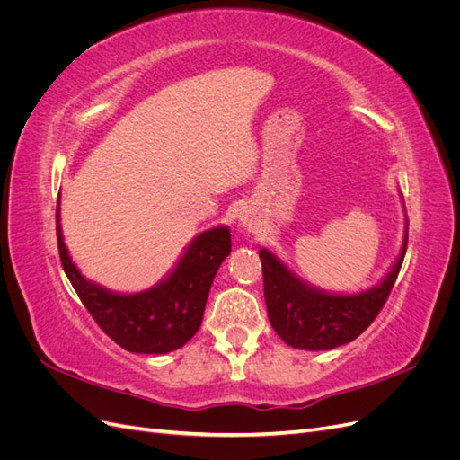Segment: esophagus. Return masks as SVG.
Instances as JSON below:
<instances>
[{
	"label": "esophagus",
	"mask_w": 460,
	"mask_h": 460,
	"mask_svg": "<svg viewBox=\"0 0 460 460\" xmlns=\"http://www.w3.org/2000/svg\"><path fill=\"white\" fill-rule=\"evenodd\" d=\"M257 217L253 215V213H249V211H242L240 213V225L243 226V228H247V230H255L257 228Z\"/></svg>",
	"instance_id": "1"
}]
</instances>
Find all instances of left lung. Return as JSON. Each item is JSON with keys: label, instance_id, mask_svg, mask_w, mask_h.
<instances>
[{"label": "left lung", "instance_id": "left-lung-1", "mask_svg": "<svg viewBox=\"0 0 460 460\" xmlns=\"http://www.w3.org/2000/svg\"><path fill=\"white\" fill-rule=\"evenodd\" d=\"M401 253L384 280L353 296H338L307 284L269 249H261L264 303L274 332L296 349L328 351L358 338L382 311L407 252Z\"/></svg>", "mask_w": 460, "mask_h": 460}]
</instances>
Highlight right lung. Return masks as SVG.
<instances>
[{
  "label": "right lung",
  "mask_w": 460,
  "mask_h": 460,
  "mask_svg": "<svg viewBox=\"0 0 460 460\" xmlns=\"http://www.w3.org/2000/svg\"><path fill=\"white\" fill-rule=\"evenodd\" d=\"M58 243L65 274L82 305L107 336L130 353L161 355L186 345L201 326L213 278L230 252L228 226L199 234L174 270L140 294H115L86 280L63 242L58 201Z\"/></svg>",
  "instance_id": "add662e5"
}]
</instances>
